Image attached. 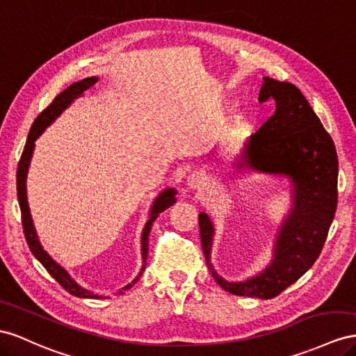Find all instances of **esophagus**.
I'll return each instance as SVG.
<instances>
[{"instance_id":"obj_1","label":"esophagus","mask_w":356,"mask_h":356,"mask_svg":"<svg viewBox=\"0 0 356 356\" xmlns=\"http://www.w3.org/2000/svg\"><path fill=\"white\" fill-rule=\"evenodd\" d=\"M204 182H205V178H204V174H202L200 170H193L187 178V186L190 188H193V190L204 186Z\"/></svg>"}]
</instances>
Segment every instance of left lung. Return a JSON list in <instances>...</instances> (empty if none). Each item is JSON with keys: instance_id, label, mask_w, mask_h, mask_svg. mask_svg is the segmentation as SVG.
Instances as JSON below:
<instances>
[{"instance_id": "1", "label": "left lung", "mask_w": 356, "mask_h": 356, "mask_svg": "<svg viewBox=\"0 0 356 356\" xmlns=\"http://www.w3.org/2000/svg\"><path fill=\"white\" fill-rule=\"evenodd\" d=\"M270 99L275 102V112L244 143L238 166L289 175L295 184L293 209L278 232L273 264L247 282L223 280L209 264L214 227L207 214H199L200 243L216 282L229 293L262 300L280 295L313 266L328 236L339 197L337 151L302 92L291 82L265 78L259 102Z\"/></svg>"}]
</instances>
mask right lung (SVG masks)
Wrapping results in <instances>:
<instances>
[{"mask_svg": "<svg viewBox=\"0 0 356 356\" xmlns=\"http://www.w3.org/2000/svg\"><path fill=\"white\" fill-rule=\"evenodd\" d=\"M97 82L95 78H86L83 81L76 82L73 85H70L69 88H65L61 94L56 95V97L52 100V103L47 106L44 111H42V113L38 115L35 118L33 127L30 130V134H28V139L25 143V148L24 152L21 156V160L17 163V172H16V187H17V200H19V207H21V218H22V227H24V234H25V239H26V244L30 247L31 253L38 259V262H40L46 271L49 273L56 282H58L64 289L74 295V296H79V298H102L99 295H94L92 292L83 289L79 284H76L70 275L67 274L63 268L56 264L55 261L47 256V253L42 248L40 243H38L37 235H35V230L33 226V220H31V214H30V208H28V202H26V188H25V179H26V172H28V166H30V160L33 156V149H34V142L35 139L40 136L42 131L44 130V127L47 124L52 122L58 115L69 106V104L76 99V97H81V95L86 91L90 90L94 86V83ZM177 199H175V191L169 188L165 190L163 193L156 199L154 205H152L151 209V216L149 220L145 225V229H143V234H142V257H143V266L139 273V275L134 278L133 283H136L143 270H145V265H147V257H148V236H149V230L152 226V222L159 217L160 213H163L166 208H169L172 204H175ZM131 284L122 287V291H120V293H124L126 289H130Z\"/></svg>", "mask_w": 356, "mask_h": 356, "instance_id": "1", "label": "right lung"}]
</instances>
